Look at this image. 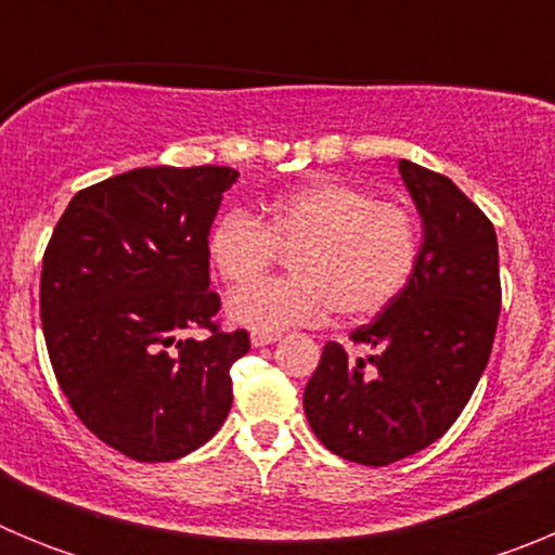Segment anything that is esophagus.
Segmentation results:
<instances>
[{"label": "esophagus", "mask_w": 555, "mask_h": 555, "mask_svg": "<svg viewBox=\"0 0 555 555\" xmlns=\"http://www.w3.org/2000/svg\"><path fill=\"white\" fill-rule=\"evenodd\" d=\"M249 341H253V347H267V345H274V341H281V333L255 331L253 336H249Z\"/></svg>", "instance_id": "1"}]
</instances>
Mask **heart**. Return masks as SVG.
<instances>
[{"label": "heart", "instance_id": "1", "mask_svg": "<svg viewBox=\"0 0 555 555\" xmlns=\"http://www.w3.org/2000/svg\"><path fill=\"white\" fill-rule=\"evenodd\" d=\"M294 249V274L235 292L228 313L255 331L366 320L403 292L420 258V228L405 205L345 180H311L267 205V219L230 210L208 235V258L228 286H247Z\"/></svg>", "mask_w": 555, "mask_h": 555}]
</instances>
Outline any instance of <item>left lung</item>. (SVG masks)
Returning <instances> with one entry per match:
<instances>
[{
  "label": "left lung",
  "instance_id": "left-lung-1",
  "mask_svg": "<svg viewBox=\"0 0 555 555\" xmlns=\"http://www.w3.org/2000/svg\"><path fill=\"white\" fill-rule=\"evenodd\" d=\"M423 217L409 283L370 325L350 333L366 356L327 341L302 395L331 453L386 467L448 434L487 370L500 317L498 235L450 178L400 160Z\"/></svg>",
  "mask_w": 555,
  "mask_h": 555
}]
</instances>
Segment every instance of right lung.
<instances>
[{"mask_svg": "<svg viewBox=\"0 0 555 555\" xmlns=\"http://www.w3.org/2000/svg\"><path fill=\"white\" fill-rule=\"evenodd\" d=\"M230 166H144L77 191L43 253L41 325L68 405L135 461L203 448L233 403L247 331L224 333L208 235ZM208 330L205 339H183Z\"/></svg>", "mask_w": 555, "mask_h": 555, "instance_id": "add662e5", "label": "right lung"}]
</instances>
